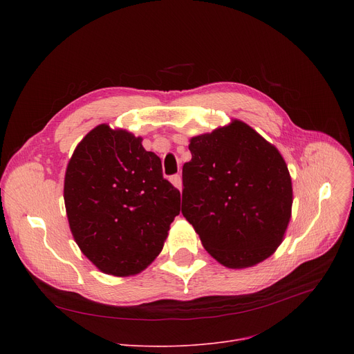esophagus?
Instances as JSON below:
<instances>
[{
	"label": "esophagus",
	"mask_w": 354,
	"mask_h": 354,
	"mask_svg": "<svg viewBox=\"0 0 354 354\" xmlns=\"http://www.w3.org/2000/svg\"><path fill=\"white\" fill-rule=\"evenodd\" d=\"M171 182H172V185L175 188H178L179 191L182 189V178H180V175H172L171 176Z\"/></svg>",
	"instance_id": "obj_1"
}]
</instances>
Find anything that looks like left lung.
<instances>
[{
    "label": "left lung",
    "instance_id": "left-lung-1",
    "mask_svg": "<svg viewBox=\"0 0 354 354\" xmlns=\"http://www.w3.org/2000/svg\"><path fill=\"white\" fill-rule=\"evenodd\" d=\"M189 151L182 214L203 248L230 268L264 261L291 216V178L280 152L239 120L192 138Z\"/></svg>",
    "mask_w": 354,
    "mask_h": 354
}]
</instances>
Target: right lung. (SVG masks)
<instances>
[{
  "instance_id": "obj_1",
  "label": "right lung",
  "mask_w": 354,
  "mask_h": 354,
  "mask_svg": "<svg viewBox=\"0 0 354 354\" xmlns=\"http://www.w3.org/2000/svg\"><path fill=\"white\" fill-rule=\"evenodd\" d=\"M71 234L100 271L133 275L151 264L180 211L160 158L126 130L99 124L74 151L64 179Z\"/></svg>"
}]
</instances>
